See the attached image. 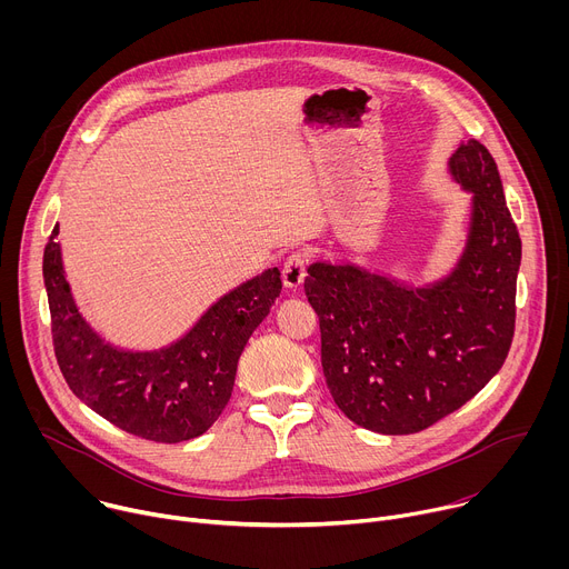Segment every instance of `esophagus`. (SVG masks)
Returning a JSON list of instances; mask_svg holds the SVG:
<instances>
[{
  "mask_svg": "<svg viewBox=\"0 0 569 569\" xmlns=\"http://www.w3.org/2000/svg\"><path fill=\"white\" fill-rule=\"evenodd\" d=\"M306 266H308V257L303 252H292L286 263H283V270H281V279H283V286L295 290L303 283V277H306Z\"/></svg>",
  "mask_w": 569,
  "mask_h": 569,
  "instance_id": "34e87169",
  "label": "esophagus"
}]
</instances>
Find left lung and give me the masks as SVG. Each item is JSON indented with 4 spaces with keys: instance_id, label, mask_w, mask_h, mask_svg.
<instances>
[{
    "instance_id": "left-lung-1",
    "label": "left lung",
    "mask_w": 569,
    "mask_h": 569,
    "mask_svg": "<svg viewBox=\"0 0 569 569\" xmlns=\"http://www.w3.org/2000/svg\"><path fill=\"white\" fill-rule=\"evenodd\" d=\"M450 173L472 193L470 233L452 274L405 288L356 266L312 263L321 369L338 408L380 435H415L459 410L505 365L522 257L496 159L477 139Z\"/></svg>"
}]
</instances>
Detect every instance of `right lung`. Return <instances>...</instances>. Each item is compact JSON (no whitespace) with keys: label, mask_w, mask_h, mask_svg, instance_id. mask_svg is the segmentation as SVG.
Returning <instances> with one entry per match:
<instances>
[{"label":"right lung","mask_w":569,"mask_h":569,"mask_svg":"<svg viewBox=\"0 0 569 569\" xmlns=\"http://www.w3.org/2000/svg\"><path fill=\"white\" fill-rule=\"evenodd\" d=\"M53 227L42 274L51 338L69 389L112 426L157 443L207 432L229 402L238 358L281 292L279 270H266L218 299L176 345L161 351H119L80 317L62 272Z\"/></svg>","instance_id":"1"}]
</instances>
